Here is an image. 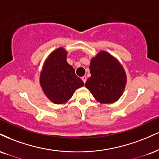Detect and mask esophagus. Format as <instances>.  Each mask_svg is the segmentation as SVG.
Returning a JSON list of instances; mask_svg holds the SVG:
<instances>
[{
  "label": "esophagus",
  "instance_id": "obj_1",
  "mask_svg": "<svg viewBox=\"0 0 159 159\" xmlns=\"http://www.w3.org/2000/svg\"><path fill=\"white\" fill-rule=\"evenodd\" d=\"M81 79H82V81H83L84 83H86V81H87V77H86L85 75L83 76V77L81 78Z\"/></svg>",
  "mask_w": 159,
  "mask_h": 159
}]
</instances>
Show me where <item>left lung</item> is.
Here are the masks:
<instances>
[{"instance_id": "obj_1", "label": "left lung", "mask_w": 159, "mask_h": 159, "mask_svg": "<svg viewBox=\"0 0 159 159\" xmlns=\"http://www.w3.org/2000/svg\"><path fill=\"white\" fill-rule=\"evenodd\" d=\"M91 76L85 87L101 104H112L120 98L127 84V75L120 62L106 51L92 58Z\"/></svg>"}]
</instances>
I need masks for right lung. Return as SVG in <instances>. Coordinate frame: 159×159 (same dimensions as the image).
Segmentation results:
<instances>
[{
  "mask_svg": "<svg viewBox=\"0 0 159 159\" xmlns=\"http://www.w3.org/2000/svg\"><path fill=\"white\" fill-rule=\"evenodd\" d=\"M67 52L60 47L50 53L43 64L40 84L46 96L56 104H65L75 91L84 85L66 61Z\"/></svg>",
  "mask_w": 159,
  "mask_h": 159,
  "instance_id": "1",
  "label": "right lung"
}]
</instances>
